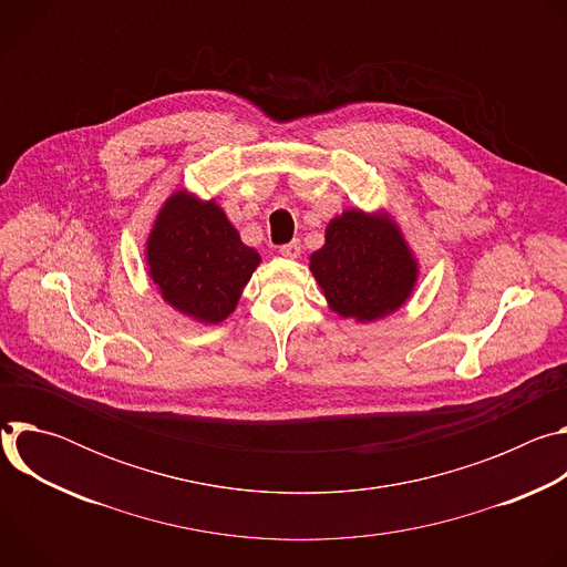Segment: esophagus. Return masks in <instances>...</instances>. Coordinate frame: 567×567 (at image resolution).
<instances>
[{
  "mask_svg": "<svg viewBox=\"0 0 567 567\" xmlns=\"http://www.w3.org/2000/svg\"><path fill=\"white\" fill-rule=\"evenodd\" d=\"M280 256H282V258H289V260H296V258L300 256V241L293 239V241H289V245L280 247Z\"/></svg>",
  "mask_w": 567,
  "mask_h": 567,
  "instance_id": "obj_1",
  "label": "esophagus"
}]
</instances>
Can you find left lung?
Masks as SVG:
<instances>
[{
	"mask_svg": "<svg viewBox=\"0 0 567 567\" xmlns=\"http://www.w3.org/2000/svg\"><path fill=\"white\" fill-rule=\"evenodd\" d=\"M332 311L357 322L390 316L417 285L420 267L396 221L385 213L348 208L326 228V245L309 256Z\"/></svg>",
	"mask_w": 567,
	"mask_h": 567,
	"instance_id": "obj_1",
	"label": "left lung"
}]
</instances>
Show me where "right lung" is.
<instances>
[{"label":"right lung","mask_w":567,"mask_h":567,"mask_svg":"<svg viewBox=\"0 0 567 567\" xmlns=\"http://www.w3.org/2000/svg\"><path fill=\"white\" fill-rule=\"evenodd\" d=\"M145 262L147 276L173 309L217 326L235 311L262 258L239 239L215 199L175 190L152 224Z\"/></svg>","instance_id":"obj_1"}]
</instances>
